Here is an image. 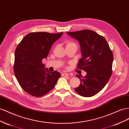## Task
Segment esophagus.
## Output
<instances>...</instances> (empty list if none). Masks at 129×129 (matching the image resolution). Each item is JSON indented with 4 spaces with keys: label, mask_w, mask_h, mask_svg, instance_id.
Wrapping results in <instances>:
<instances>
[{
    "label": "esophagus",
    "mask_w": 129,
    "mask_h": 129,
    "mask_svg": "<svg viewBox=\"0 0 129 129\" xmlns=\"http://www.w3.org/2000/svg\"><path fill=\"white\" fill-rule=\"evenodd\" d=\"M61 75L63 76H67L69 75V74H68V73H67L64 72V73H61Z\"/></svg>",
    "instance_id": "esophagus-1"
}]
</instances>
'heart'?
I'll return each instance as SVG.
<instances>
[{
  "label": "heart",
  "instance_id": "1",
  "mask_svg": "<svg viewBox=\"0 0 129 129\" xmlns=\"http://www.w3.org/2000/svg\"><path fill=\"white\" fill-rule=\"evenodd\" d=\"M76 45V44L71 41H67L66 42V47L68 46H71V45Z\"/></svg>",
  "mask_w": 129,
  "mask_h": 129
}]
</instances>
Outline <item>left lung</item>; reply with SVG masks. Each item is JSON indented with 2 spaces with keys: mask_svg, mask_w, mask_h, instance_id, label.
Returning <instances> with one entry per match:
<instances>
[{
  "mask_svg": "<svg viewBox=\"0 0 129 129\" xmlns=\"http://www.w3.org/2000/svg\"><path fill=\"white\" fill-rule=\"evenodd\" d=\"M67 34L78 41L82 57L78 68L86 72L84 77L76 75L80 84L75 90L83 97L93 96L103 89L111 76L112 51L104 37L94 31L85 30Z\"/></svg>",
  "mask_w": 129,
  "mask_h": 129,
  "instance_id": "1",
  "label": "left lung"
}]
</instances>
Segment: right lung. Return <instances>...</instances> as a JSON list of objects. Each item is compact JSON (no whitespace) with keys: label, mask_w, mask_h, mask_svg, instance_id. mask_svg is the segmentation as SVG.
<instances>
[{"label":"right lung","mask_w":129,"mask_h":129,"mask_svg":"<svg viewBox=\"0 0 129 129\" xmlns=\"http://www.w3.org/2000/svg\"><path fill=\"white\" fill-rule=\"evenodd\" d=\"M63 33L32 32L22 39L14 54V72L25 92L41 97L52 90L61 75L45 68L42 60L47 58L53 44Z\"/></svg>","instance_id":"right-lung-1"}]
</instances>
